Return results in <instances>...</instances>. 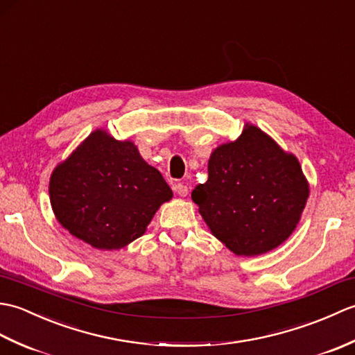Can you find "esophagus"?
Wrapping results in <instances>:
<instances>
[{"label": "esophagus", "mask_w": 355, "mask_h": 355, "mask_svg": "<svg viewBox=\"0 0 355 355\" xmlns=\"http://www.w3.org/2000/svg\"><path fill=\"white\" fill-rule=\"evenodd\" d=\"M173 191H175L180 195V197H186V195L189 193V187H187L183 183H178V184L173 186Z\"/></svg>", "instance_id": "1"}]
</instances>
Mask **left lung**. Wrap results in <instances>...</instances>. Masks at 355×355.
Wrapping results in <instances>:
<instances>
[{"label":"left lung","mask_w":355,"mask_h":355,"mask_svg":"<svg viewBox=\"0 0 355 355\" xmlns=\"http://www.w3.org/2000/svg\"><path fill=\"white\" fill-rule=\"evenodd\" d=\"M209 178L192 200L215 238L238 256H258L288 238L310 186L297 158L258 126L245 123L235 141L209 158Z\"/></svg>","instance_id":"obj_1"}]
</instances>
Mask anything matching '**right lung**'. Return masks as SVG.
I'll return each mask as SVG.
<instances>
[{"mask_svg":"<svg viewBox=\"0 0 355 355\" xmlns=\"http://www.w3.org/2000/svg\"><path fill=\"white\" fill-rule=\"evenodd\" d=\"M56 220L101 250H119L146 232L172 191L132 141L96 130L50 177Z\"/></svg>","mask_w":355,"mask_h":355,"instance_id":"add662e5","label":"right lung"}]
</instances>
